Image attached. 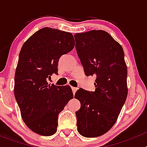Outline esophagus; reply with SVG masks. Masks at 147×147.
<instances>
[{"mask_svg": "<svg viewBox=\"0 0 147 147\" xmlns=\"http://www.w3.org/2000/svg\"><path fill=\"white\" fill-rule=\"evenodd\" d=\"M72 90H73V93H74V94L75 93H76V90H77V88H74V87H72Z\"/></svg>", "mask_w": 147, "mask_h": 147, "instance_id": "34e87169", "label": "esophagus"}]
</instances>
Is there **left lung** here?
Masks as SVG:
<instances>
[{
	"label": "left lung",
	"mask_w": 147,
	"mask_h": 147,
	"mask_svg": "<svg viewBox=\"0 0 147 147\" xmlns=\"http://www.w3.org/2000/svg\"><path fill=\"white\" fill-rule=\"evenodd\" d=\"M76 49L85 75L96 78L95 91L80 88L77 130L86 138L102 136L115 124L127 96V68L121 45L110 34L92 30L76 34Z\"/></svg>",
	"instance_id": "obj_1"
}]
</instances>
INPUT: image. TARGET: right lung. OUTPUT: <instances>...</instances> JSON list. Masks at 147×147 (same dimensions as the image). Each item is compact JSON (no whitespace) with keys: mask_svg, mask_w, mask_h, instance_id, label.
Returning <instances> with one entry per match:
<instances>
[{"mask_svg":"<svg viewBox=\"0 0 147 147\" xmlns=\"http://www.w3.org/2000/svg\"><path fill=\"white\" fill-rule=\"evenodd\" d=\"M74 36L49 27L38 30L24 42L19 54L14 93L22 119L31 130L41 136L57 132L58 115L74 98L69 85H49L58 74L60 57L74 48Z\"/></svg>","mask_w":147,"mask_h":147,"instance_id":"1","label":"right lung"}]
</instances>
